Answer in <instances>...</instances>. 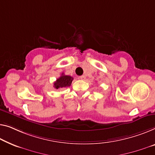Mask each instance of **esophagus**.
I'll return each mask as SVG.
<instances>
[{
  "label": "esophagus",
  "instance_id": "1",
  "mask_svg": "<svg viewBox=\"0 0 155 155\" xmlns=\"http://www.w3.org/2000/svg\"><path fill=\"white\" fill-rule=\"evenodd\" d=\"M81 79H83V80H84V79H85V78H86V77H85V75H82V76H81V77H79Z\"/></svg>",
  "mask_w": 155,
  "mask_h": 155
}]
</instances>
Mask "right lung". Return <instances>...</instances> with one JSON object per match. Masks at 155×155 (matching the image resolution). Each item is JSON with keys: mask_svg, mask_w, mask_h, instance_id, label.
Masks as SVG:
<instances>
[{"mask_svg": "<svg viewBox=\"0 0 155 155\" xmlns=\"http://www.w3.org/2000/svg\"><path fill=\"white\" fill-rule=\"evenodd\" d=\"M73 79H74L73 77H70V76L64 75L63 73L61 77H60L58 78H57V80L54 82V87L55 89H59V88H63V87H69L71 85Z\"/></svg>", "mask_w": 155, "mask_h": 155, "instance_id": "1", "label": "right lung"}]
</instances>
